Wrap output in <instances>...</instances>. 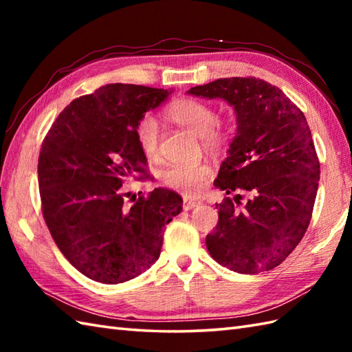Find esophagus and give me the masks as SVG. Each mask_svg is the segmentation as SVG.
<instances>
[{"label": "esophagus", "mask_w": 352, "mask_h": 352, "mask_svg": "<svg viewBox=\"0 0 352 352\" xmlns=\"http://www.w3.org/2000/svg\"><path fill=\"white\" fill-rule=\"evenodd\" d=\"M201 203L199 201H197V199H184L183 201V210H192V208H195V207H198Z\"/></svg>", "instance_id": "esophagus-1"}]
</instances>
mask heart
<instances>
[{
    "label": "heart",
    "mask_w": 352,
    "mask_h": 352,
    "mask_svg": "<svg viewBox=\"0 0 352 352\" xmlns=\"http://www.w3.org/2000/svg\"><path fill=\"white\" fill-rule=\"evenodd\" d=\"M166 116L172 122L198 134L201 144L207 149H219L228 142V130L218 121L216 110L204 101L195 98H180L166 109ZM134 136L140 151L148 159L159 154L160 130L153 115H144L134 129ZM212 166L206 162L172 163L162 172V183L166 188L180 192L186 197H195L204 190L212 178Z\"/></svg>",
    "instance_id": "obj_1"
}]
</instances>
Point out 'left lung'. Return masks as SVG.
Returning a JSON list of instances; mask_svg holds the SVG:
<instances>
[{
	"mask_svg": "<svg viewBox=\"0 0 352 352\" xmlns=\"http://www.w3.org/2000/svg\"><path fill=\"white\" fill-rule=\"evenodd\" d=\"M189 94L226 100L237 118L214 182L236 197L216 204L219 221L207 250L234 272L271 271L301 242L315 206L320 164L307 119L281 89L256 77L219 78ZM241 192L250 197L245 205Z\"/></svg>",
	"mask_w": 352,
	"mask_h": 352,
	"instance_id": "1",
	"label": "left lung"
}]
</instances>
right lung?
<instances>
[{"label": "right lung", "mask_w": 352, "mask_h": 352, "mask_svg": "<svg viewBox=\"0 0 352 352\" xmlns=\"http://www.w3.org/2000/svg\"><path fill=\"white\" fill-rule=\"evenodd\" d=\"M169 94L101 86L65 107L42 142L43 219L66 260L94 281L118 284L144 274L160 256L166 226L183 210L182 197L163 188L126 208L121 189L131 177H148L134 129Z\"/></svg>", "instance_id": "1"}]
</instances>
